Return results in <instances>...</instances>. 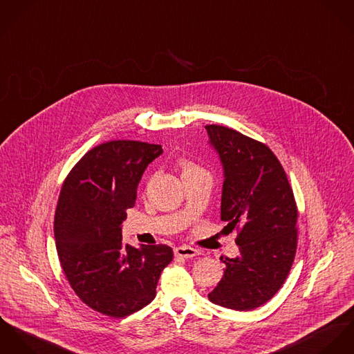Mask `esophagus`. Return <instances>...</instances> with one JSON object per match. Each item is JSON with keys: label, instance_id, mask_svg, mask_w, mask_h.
<instances>
[{"label": "esophagus", "instance_id": "34e87169", "mask_svg": "<svg viewBox=\"0 0 354 354\" xmlns=\"http://www.w3.org/2000/svg\"><path fill=\"white\" fill-rule=\"evenodd\" d=\"M174 254H175V257L189 259V258H194L196 255H198V251L192 247H187V245H180V247L174 248Z\"/></svg>", "mask_w": 354, "mask_h": 354}]
</instances>
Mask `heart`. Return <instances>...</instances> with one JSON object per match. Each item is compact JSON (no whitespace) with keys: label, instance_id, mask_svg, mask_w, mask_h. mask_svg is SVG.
<instances>
[{"label":"heart","instance_id":"1","mask_svg":"<svg viewBox=\"0 0 354 354\" xmlns=\"http://www.w3.org/2000/svg\"><path fill=\"white\" fill-rule=\"evenodd\" d=\"M179 165H180V169H182V176L187 175V174H192V172H196L199 169V167H196L194 162H192L189 160H180Z\"/></svg>","mask_w":354,"mask_h":354}]
</instances>
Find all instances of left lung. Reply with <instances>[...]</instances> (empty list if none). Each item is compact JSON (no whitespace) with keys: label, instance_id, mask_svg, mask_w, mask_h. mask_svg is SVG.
<instances>
[{"label":"left lung","instance_id":"8db88e82","mask_svg":"<svg viewBox=\"0 0 354 354\" xmlns=\"http://www.w3.org/2000/svg\"><path fill=\"white\" fill-rule=\"evenodd\" d=\"M223 165L221 220L237 228L240 255L223 258L224 275L207 295L224 308L251 311L268 303L292 268L297 247V207L274 153L234 129L205 126Z\"/></svg>","mask_w":354,"mask_h":354}]
</instances>
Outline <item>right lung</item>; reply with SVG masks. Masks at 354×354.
<instances>
[{
	"label": "right lung",
	"instance_id": "right-lung-1",
	"mask_svg": "<svg viewBox=\"0 0 354 354\" xmlns=\"http://www.w3.org/2000/svg\"><path fill=\"white\" fill-rule=\"evenodd\" d=\"M161 153L156 144L110 141L86 152L62 185L54 218L58 258L82 303L100 314L124 317L149 304L174 258L165 244L122 241L126 210Z\"/></svg>",
	"mask_w": 354,
	"mask_h": 354
}]
</instances>
